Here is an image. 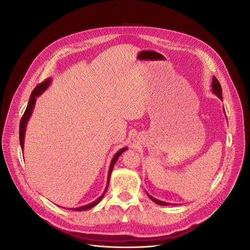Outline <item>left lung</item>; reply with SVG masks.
Masks as SVG:
<instances>
[{
    "label": "left lung",
    "instance_id": "obj_1",
    "mask_svg": "<svg viewBox=\"0 0 250 250\" xmlns=\"http://www.w3.org/2000/svg\"><path fill=\"white\" fill-rule=\"evenodd\" d=\"M211 92L215 94L219 99H221V100H223V96H222V87H221V85H220V82L218 81V79L213 76L212 77V81H211ZM224 110H225V108H224ZM226 113V112H225ZM146 194H147V196L149 197V199L150 200H152L154 203H156L157 205H160V206H169L170 204L169 203H165V202H163V201H160V200H158V199H155L154 197H152L151 195H149L147 192H146Z\"/></svg>",
    "mask_w": 250,
    "mask_h": 250
}]
</instances>
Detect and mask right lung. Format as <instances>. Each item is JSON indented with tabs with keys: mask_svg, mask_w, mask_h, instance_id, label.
I'll return each mask as SVG.
<instances>
[{
	"mask_svg": "<svg viewBox=\"0 0 250 250\" xmlns=\"http://www.w3.org/2000/svg\"><path fill=\"white\" fill-rule=\"evenodd\" d=\"M52 82V78H47L45 79V81H43L42 84L38 85L37 87L34 88V90L32 91L31 95H30V98H29V101H28V104H27V106L25 109V112L21 120V124H20V144H21V150H23V147H24V136H25V129H26V125L31 117V114L33 112V109H34V104H35V102H37V99L42 95L43 94L47 88L49 87V85L51 84ZM127 149V147H123L122 149H120L113 157L112 161H111V165H110V169H109V173H108V182H106V186L104 188V193L94 202L88 204V205H85V206H82V207H79V208H73V210H86V209H90L92 208H94L95 206H97L101 200L104 198V193L106 192V189H108L109 187V182H110V177H111V174H112V171H113V168L115 166V163L117 162L118 158L123 154V152H125V150Z\"/></svg>",
	"mask_w": 250,
	"mask_h": 250,
	"instance_id": "add662e5",
	"label": "right lung"
}]
</instances>
